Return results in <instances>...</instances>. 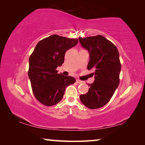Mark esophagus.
Segmentation results:
<instances>
[{
	"label": "esophagus",
	"instance_id": "esophagus-1",
	"mask_svg": "<svg viewBox=\"0 0 145 145\" xmlns=\"http://www.w3.org/2000/svg\"><path fill=\"white\" fill-rule=\"evenodd\" d=\"M76 82H77V83H78V84H82V83H84V82L81 81V80H78V79H77V80H76Z\"/></svg>",
	"mask_w": 145,
	"mask_h": 145
}]
</instances>
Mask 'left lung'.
<instances>
[{"mask_svg": "<svg viewBox=\"0 0 145 145\" xmlns=\"http://www.w3.org/2000/svg\"><path fill=\"white\" fill-rule=\"evenodd\" d=\"M82 47L89 54L88 70L93 69L95 80L89 91L80 95V100L89 109H98L107 104L120 83L121 71L118 50L113 43L101 35L78 38Z\"/></svg>", "mask_w": 145, "mask_h": 145, "instance_id": "8db88e82", "label": "left lung"}]
</instances>
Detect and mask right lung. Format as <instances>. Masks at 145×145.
<instances>
[{
  "instance_id": "obj_1",
  "label": "right lung",
  "mask_w": 145,
  "mask_h": 145,
  "mask_svg": "<svg viewBox=\"0 0 145 145\" xmlns=\"http://www.w3.org/2000/svg\"><path fill=\"white\" fill-rule=\"evenodd\" d=\"M77 43L78 39L54 34L39 41L29 57L28 75L33 92L46 106L59 102L66 88L75 83V78L58 74L56 68L64 63L66 52Z\"/></svg>"
}]
</instances>
